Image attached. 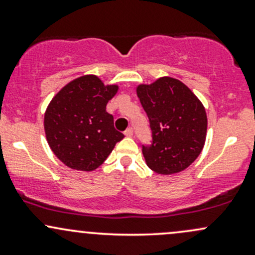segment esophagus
<instances>
[{"label":"esophagus","instance_id":"obj_1","mask_svg":"<svg viewBox=\"0 0 255 255\" xmlns=\"http://www.w3.org/2000/svg\"><path fill=\"white\" fill-rule=\"evenodd\" d=\"M125 135L129 136V137L133 136V129H131V128H128V129L125 131Z\"/></svg>","mask_w":255,"mask_h":255}]
</instances>
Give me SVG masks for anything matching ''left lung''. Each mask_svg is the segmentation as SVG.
<instances>
[{
    "instance_id": "obj_1",
    "label": "left lung",
    "mask_w": 255,
    "mask_h": 255,
    "mask_svg": "<svg viewBox=\"0 0 255 255\" xmlns=\"http://www.w3.org/2000/svg\"><path fill=\"white\" fill-rule=\"evenodd\" d=\"M136 95L152 130V144L142 146L146 164L160 175L188 168L206 140L207 116L203 103L186 85L170 77L137 85Z\"/></svg>"
}]
</instances>
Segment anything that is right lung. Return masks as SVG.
<instances>
[{"label": "right lung", "instance_id": "1", "mask_svg": "<svg viewBox=\"0 0 255 255\" xmlns=\"http://www.w3.org/2000/svg\"><path fill=\"white\" fill-rule=\"evenodd\" d=\"M119 85H104L97 75H83L62 87L44 115L51 151L74 170L93 171L103 164L124 134L114 127L107 104Z\"/></svg>", "mask_w": 255, "mask_h": 255}]
</instances>
